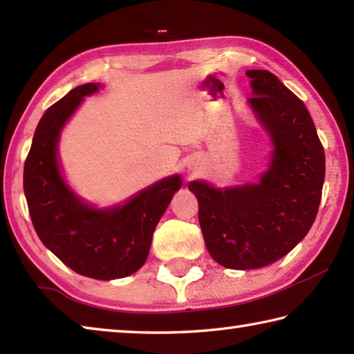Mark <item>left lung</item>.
<instances>
[{
  "label": "left lung",
  "instance_id": "obj_1",
  "mask_svg": "<svg viewBox=\"0 0 354 354\" xmlns=\"http://www.w3.org/2000/svg\"><path fill=\"white\" fill-rule=\"evenodd\" d=\"M247 76L248 103L273 139L270 169L242 187L189 184L209 254L234 270L270 266L295 248L317 217L325 181V149L303 101L270 71Z\"/></svg>",
  "mask_w": 354,
  "mask_h": 354
}]
</instances>
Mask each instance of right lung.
Masks as SVG:
<instances>
[{
    "mask_svg": "<svg viewBox=\"0 0 354 354\" xmlns=\"http://www.w3.org/2000/svg\"><path fill=\"white\" fill-rule=\"evenodd\" d=\"M100 84H84L46 109L25 160L23 187L34 230L48 250L82 277L124 278L145 263L154 227L169 207L181 178L170 176L142 190L123 206L92 209L64 183L57 139L64 123Z\"/></svg>",
    "mask_w": 354,
    "mask_h": 354,
    "instance_id": "right-lung-1",
    "label": "right lung"
}]
</instances>
